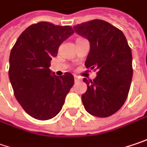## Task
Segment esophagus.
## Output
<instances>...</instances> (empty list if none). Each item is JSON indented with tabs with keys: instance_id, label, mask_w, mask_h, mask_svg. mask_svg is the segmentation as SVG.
Wrapping results in <instances>:
<instances>
[{
	"instance_id": "34e87169",
	"label": "esophagus",
	"mask_w": 147,
	"mask_h": 147,
	"mask_svg": "<svg viewBox=\"0 0 147 147\" xmlns=\"http://www.w3.org/2000/svg\"><path fill=\"white\" fill-rule=\"evenodd\" d=\"M74 80H75V81L80 80V78L78 77V76H76V75H75V76H74Z\"/></svg>"
}]
</instances>
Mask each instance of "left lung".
<instances>
[{"mask_svg": "<svg viewBox=\"0 0 147 147\" xmlns=\"http://www.w3.org/2000/svg\"><path fill=\"white\" fill-rule=\"evenodd\" d=\"M74 30L89 41L85 66L98 70L94 79H83L88 87L82 95L85 110L98 117L112 116L125 102L132 78V55L127 39L102 20L77 25Z\"/></svg>", "mask_w": 147, "mask_h": 147, "instance_id": "1", "label": "left lung"}]
</instances>
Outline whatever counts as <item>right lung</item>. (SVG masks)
Instances as JSON below:
<instances>
[{
	"mask_svg": "<svg viewBox=\"0 0 147 147\" xmlns=\"http://www.w3.org/2000/svg\"><path fill=\"white\" fill-rule=\"evenodd\" d=\"M74 33L70 26L39 22L26 29L11 49L9 78L15 97L35 119L55 117L74 85L71 74L59 77L49 69L59 45Z\"/></svg>",
	"mask_w": 147,
	"mask_h": 147,
	"instance_id": "1",
	"label": "right lung"
}]
</instances>
